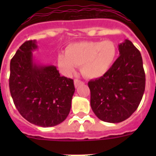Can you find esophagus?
<instances>
[{
    "mask_svg": "<svg viewBox=\"0 0 156 156\" xmlns=\"http://www.w3.org/2000/svg\"><path fill=\"white\" fill-rule=\"evenodd\" d=\"M83 83L82 81L79 80H76V79L74 80V85H75L76 87H79L80 85L83 84Z\"/></svg>",
    "mask_w": 156,
    "mask_h": 156,
    "instance_id": "1",
    "label": "esophagus"
}]
</instances>
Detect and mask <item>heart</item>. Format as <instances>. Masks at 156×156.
I'll list each match as a JSON object with an SVG mask.
<instances>
[{
  "label": "heart",
  "instance_id": "1",
  "mask_svg": "<svg viewBox=\"0 0 156 156\" xmlns=\"http://www.w3.org/2000/svg\"><path fill=\"white\" fill-rule=\"evenodd\" d=\"M117 48L112 41H85L72 43L66 48V53L58 55L59 69L67 76L72 75L77 66L89 79L102 77L113 66Z\"/></svg>",
  "mask_w": 156,
  "mask_h": 156
}]
</instances>
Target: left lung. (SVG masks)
<instances>
[{
  "label": "left lung",
  "mask_w": 156,
  "mask_h": 156,
  "mask_svg": "<svg viewBox=\"0 0 156 156\" xmlns=\"http://www.w3.org/2000/svg\"><path fill=\"white\" fill-rule=\"evenodd\" d=\"M119 58L102 77L88 82L90 106L101 120L120 122L136 111L145 88L140 51L129 40L118 45Z\"/></svg>",
  "instance_id": "1"
}]
</instances>
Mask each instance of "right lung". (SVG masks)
Instances as JSON below:
<instances>
[{
    "label": "right lung",
    "instance_id": "add662e5",
    "mask_svg": "<svg viewBox=\"0 0 156 156\" xmlns=\"http://www.w3.org/2000/svg\"><path fill=\"white\" fill-rule=\"evenodd\" d=\"M37 48L36 41H26L11 60V95L27 121L43 127L55 126L69 113L73 80L60 76L55 66L38 64L33 55Z\"/></svg>",
    "mask_w": 156,
    "mask_h": 156
}]
</instances>
